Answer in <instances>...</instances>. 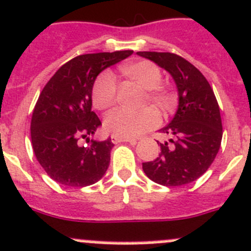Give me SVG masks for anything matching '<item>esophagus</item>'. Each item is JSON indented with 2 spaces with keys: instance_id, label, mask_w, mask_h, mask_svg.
Masks as SVG:
<instances>
[{
  "instance_id": "esophagus-1",
  "label": "esophagus",
  "mask_w": 251,
  "mask_h": 251,
  "mask_svg": "<svg viewBox=\"0 0 251 251\" xmlns=\"http://www.w3.org/2000/svg\"><path fill=\"white\" fill-rule=\"evenodd\" d=\"M111 141L114 142V144H120V142H128V144H131V145H136V142H137L135 139H124V137H118V136H114V135L111 136Z\"/></svg>"
}]
</instances>
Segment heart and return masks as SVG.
Returning <instances> with one entry per match:
<instances>
[{"instance_id": "heart-1", "label": "heart", "mask_w": 251, "mask_h": 251, "mask_svg": "<svg viewBox=\"0 0 251 251\" xmlns=\"http://www.w3.org/2000/svg\"><path fill=\"white\" fill-rule=\"evenodd\" d=\"M120 72L124 76L146 89L147 99L162 110H168L172 104L167 91L160 86L162 81L161 69L150 60H137L121 65ZM91 100L99 110H109L116 102V84L110 74L104 73L97 79L93 86ZM160 124V116L153 109L140 112L116 110L105 119V128L111 135L124 139L136 137L146 131L154 128Z\"/></svg>"}]
</instances>
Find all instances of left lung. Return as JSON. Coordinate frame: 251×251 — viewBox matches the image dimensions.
<instances>
[{
	"label": "left lung",
	"instance_id": "8db88e82",
	"mask_svg": "<svg viewBox=\"0 0 251 251\" xmlns=\"http://www.w3.org/2000/svg\"><path fill=\"white\" fill-rule=\"evenodd\" d=\"M172 75L178 90V109L161 132L170 136L160 144L154 161L142 163L151 181L179 187L198 179L209 168L221 147L223 126L212 86L193 64L173 53L137 51Z\"/></svg>",
	"mask_w": 251,
	"mask_h": 251
}]
</instances>
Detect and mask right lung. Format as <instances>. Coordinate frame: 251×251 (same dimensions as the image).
Wrapping results in <instances>:
<instances>
[{"label": "right lung", "instance_id": "add662e5", "mask_svg": "<svg viewBox=\"0 0 251 251\" xmlns=\"http://www.w3.org/2000/svg\"><path fill=\"white\" fill-rule=\"evenodd\" d=\"M132 50L94 53L73 58L46 84L34 106L30 139L39 165L51 179L68 187L97 183L110 163L111 139L89 141L101 121L91 111L94 81L110 65L132 54Z\"/></svg>", "mask_w": 251, "mask_h": 251}]
</instances>
